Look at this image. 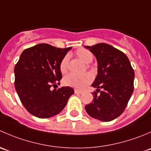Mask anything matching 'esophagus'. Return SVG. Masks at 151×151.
<instances>
[{"label": "esophagus", "instance_id": "34e87169", "mask_svg": "<svg viewBox=\"0 0 151 151\" xmlns=\"http://www.w3.org/2000/svg\"><path fill=\"white\" fill-rule=\"evenodd\" d=\"M74 93H75L76 94H81L82 93H83V91H80V90H77V89H75V90H74Z\"/></svg>", "mask_w": 151, "mask_h": 151}]
</instances>
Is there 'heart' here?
Masks as SVG:
<instances>
[{
    "mask_svg": "<svg viewBox=\"0 0 151 151\" xmlns=\"http://www.w3.org/2000/svg\"><path fill=\"white\" fill-rule=\"evenodd\" d=\"M75 54L85 63H90L93 58L92 52L85 49L77 50ZM68 60H69L68 55H66L62 58L60 63V70L62 73H66L68 71ZM93 77L89 73H86L84 74H77L74 73H71L64 77L63 83L67 86L72 87L77 89H83L87 85L91 83Z\"/></svg>",
    "mask_w": 151,
    "mask_h": 151,
    "instance_id": "b5f03b06",
    "label": "heart"
}]
</instances>
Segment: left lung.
<instances>
[{"mask_svg":"<svg viewBox=\"0 0 151 151\" xmlns=\"http://www.w3.org/2000/svg\"><path fill=\"white\" fill-rule=\"evenodd\" d=\"M84 47L98 63L96 77L91 85L96 91L85 110L95 119L111 121L123 113L133 93L134 71L127 56L111 45L99 43Z\"/></svg>","mask_w":151,"mask_h":151,"instance_id":"1","label":"left lung"}]
</instances>
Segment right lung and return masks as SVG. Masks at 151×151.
Listing matches in <instances>:
<instances>
[{"label":"right lung","instance_id":"obj_1","mask_svg":"<svg viewBox=\"0 0 151 151\" xmlns=\"http://www.w3.org/2000/svg\"><path fill=\"white\" fill-rule=\"evenodd\" d=\"M71 49L39 44L21 54L14 67V86L21 102L31 115L39 118L55 116L74 94V89L68 86L51 90L61 80L60 63Z\"/></svg>","mask_w":151,"mask_h":151}]
</instances>
